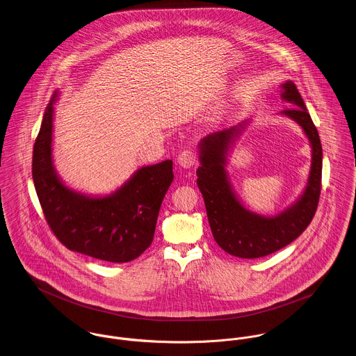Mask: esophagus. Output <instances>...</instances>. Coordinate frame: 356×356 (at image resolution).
Masks as SVG:
<instances>
[{"instance_id":"1","label":"esophagus","mask_w":356,"mask_h":356,"mask_svg":"<svg viewBox=\"0 0 356 356\" xmlns=\"http://www.w3.org/2000/svg\"><path fill=\"white\" fill-rule=\"evenodd\" d=\"M178 163L184 168H191L197 163V153L195 152L193 149H185L179 153Z\"/></svg>"}]
</instances>
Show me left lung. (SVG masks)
I'll return each mask as SVG.
<instances>
[{
    "mask_svg": "<svg viewBox=\"0 0 356 356\" xmlns=\"http://www.w3.org/2000/svg\"><path fill=\"white\" fill-rule=\"evenodd\" d=\"M282 99L295 106L284 109V115L298 122L305 130L312 148L308 185L303 196L285 212L264 218L245 209L237 200L227 181L223 165L237 127L208 134L200 143L197 185L202 192L208 222L216 244L227 254L256 259L273 254L295 241L311 223L322 188V145L318 130L293 82L282 85ZM241 126V124H240Z\"/></svg>",
    "mask_w": 356,
    "mask_h": 356,
    "instance_id": "1",
    "label": "left lung"
}]
</instances>
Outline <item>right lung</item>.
Masks as SVG:
<instances>
[{"instance_id": "1", "label": "right lung", "mask_w": 356, "mask_h": 356, "mask_svg": "<svg viewBox=\"0 0 356 356\" xmlns=\"http://www.w3.org/2000/svg\"><path fill=\"white\" fill-rule=\"evenodd\" d=\"M53 102L48 104L33 151V179L45 219L70 251L112 263L130 261L152 244L161 202L174 179L172 161L140 168L106 197H86L57 178L51 163Z\"/></svg>"}]
</instances>
